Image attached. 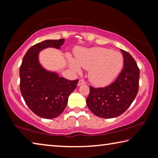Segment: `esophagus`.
<instances>
[{
  "label": "esophagus",
  "mask_w": 158,
  "mask_h": 158,
  "mask_svg": "<svg viewBox=\"0 0 158 158\" xmlns=\"http://www.w3.org/2000/svg\"><path fill=\"white\" fill-rule=\"evenodd\" d=\"M85 84V81L84 79H79V81L78 82V85H82V84Z\"/></svg>",
  "instance_id": "1"
}]
</instances>
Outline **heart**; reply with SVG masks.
<instances>
[{
	"instance_id": "b5f03b06",
	"label": "heart",
	"mask_w": 158,
	"mask_h": 158,
	"mask_svg": "<svg viewBox=\"0 0 158 158\" xmlns=\"http://www.w3.org/2000/svg\"><path fill=\"white\" fill-rule=\"evenodd\" d=\"M77 60L70 58L69 65L77 73L81 70L80 65L89 69V78L96 85L109 84L121 71L123 58L121 53L106 48L95 47L81 49L76 53Z\"/></svg>"
}]
</instances>
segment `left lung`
I'll return each instance as SVG.
<instances>
[{
  "mask_svg": "<svg viewBox=\"0 0 158 158\" xmlns=\"http://www.w3.org/2000/svg\"><path fill=\"white\" fill-rule=\"evenodd\" d=\"M121 51L124 65L116 79L104 88L90 86L86 104L92 113L98 117L111 118L120 116L127 110L137 95L139 69L129 53Z\"/></svg>",
  "mask_w": 158,
  "mask_h": 158,
  "instance_id": "1",
  "label": "left lung"
}]
</instances>
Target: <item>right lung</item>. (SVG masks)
<instances>
[{"label":"right lung","mask_w":158,"mask_h":158,"mask_svg":"<svg viewBox=\"0 0 158 158\" xmlns=\"http://www.w3.org/2000/svg\"><path fill=\"white\" fill-rule=\"evenodd\" d=\"M65 39L47 40L29 49L19 68L20 90L29 109L43 118L58 117L65 110L68 97L79 80H68L47 71L39 63L40 51L48 47L60 49Z\"/></svg>","instance_id":"right-lung-1"}]
</instances>
